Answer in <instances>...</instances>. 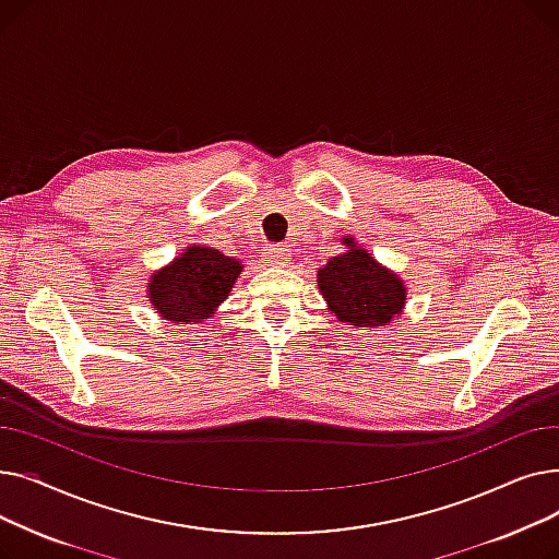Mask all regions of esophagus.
Wrapping results in <instances>:
<instances>
[{
	"label": "esophagus",
	"mask_w": 559,
	"mask_h": 559,
	"mask_svg": "<svg viewBox=\"0 0 559 559\" xmlns=\"http://www.w3.org/2000/svg\"><path fill=\"white\" fill-rule=\"evenodd\" d=\"M264 258H267V262L270 264H278V267H283V264L287 262V258H289V249H285V247H267L264 249Z\"/></svg>",
	"instance_id": "obj_1"
}]
</instances>
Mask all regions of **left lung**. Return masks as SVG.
I'll return each mask as SVG.
<instances>
[{
	"label": "left lung",
	"instance_id": "obj_1",
	"mask_svg": "<svg viewBox=\"0 0 559 559\" xmlns=\"http://www.w3.org/2000/svg\"><path fill=\"white\" fill-rule=\"evenodd\" d=\"M348 251L333 255L319 270V289L340 321L350 326H388L405 301L403 283L354 240L346 238Z\"/></svg>",
	"mask_w": 559,
	"mask_h": 559
}]
</instances>
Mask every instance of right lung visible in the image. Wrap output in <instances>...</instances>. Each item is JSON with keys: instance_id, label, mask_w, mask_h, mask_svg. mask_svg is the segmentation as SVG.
I'll return each mask as SVG.
<instances>
[{"instance_id": "obj_1", "label": "right lung", "mask_w": 559, "mask_h": 559, "mask_svg": "<svg viewBox=\"0 0 559 559\" xmlns=\"http://www.w3.org/2000/svg\"><path fill=\"white\" fill-rule=\"evenodd\" d=\"M242 264L211 247H190L150 283L154 308L171 321L209 319L228 297Z\"/></svg>"}]
</instances>
